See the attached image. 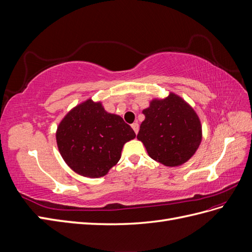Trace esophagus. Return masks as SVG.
I'll use <instances>...</instances> for the list:
<instances>
[{"mask_svg":"<svg viewBox=\"0 0 252 252\" xmlns=\"http://www.w3.org/2000/svg\"><path fill=\"white\" fill-rule=\"evenodd\" d=\"M131 127H132V129L134 130V132L138 134V132H139V124L138 123H133L132 125H131Z\"/></svg>","mask_w":252,"mask_h":252,"instance_id":"obj_1","label":"esophagus"}]
</instances>
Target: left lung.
Masks as SVG:
<instances>
[{
  "label": "left lung",
  "instance_id": "1",
  "mask_svg": "<svg viewBox=\"0 0 252 252\" xmlns=\"http://www.w3.org/2000/svg\"><path fill=\"white\" fill-rule=\"evenodd\" d=\"M145 120L138 140L148 156L168 167L185 164L202 142V125L195 110L174 93L164 98H152L143 110Z\"/></svg>",
  "mask_w": 252,
  "mask_h": 252
}]
</instances>
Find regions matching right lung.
<instances>
[{"label": "right lung", "instance_id": "right-lung-1", "mask_svg": "<svg viewBox=\"0 0 252 252\" xmlns=\"http://www.w3.org/2000/svg\"><path fill=\"white\" fill-rule=\"evenodd\" d=\"M135 138L120 116L105 110L101 101L87 98L60 122L56 139L61 156L82 177H104L120 161L124 145Z\"/></svg>", "mask_w": 252, "mask_h": 252}]
</instances>
